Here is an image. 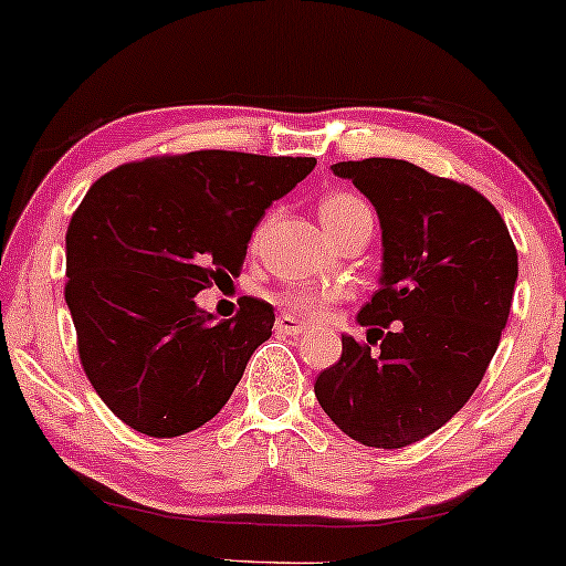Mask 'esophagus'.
Segmentation results:
<instances>
[{"label": "esophagus", "mask_w": 566, "mask_h": 566, "mask_svg": "<svg viewBox=\"0 0 566 566\" xmlns=\"http://www.w3.org/2000/svg\"><path fill=\"white\" fill-rule=\"evenodd\" d=\"M306 323H302V319L291 317V315H281L275 319V331L277 333H285V336H302V333H306Z\"/></svg>", "instance_id": "obj_1"}]
</instances>
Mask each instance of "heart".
<instances>
[{"label": "heart", "instance_id": "1", "mask_svg": "<svg viewBox=\"0 0 566 566\" xmlns=\"http://www.w3.org/2000/svg\"><path fill=\"white\" fill-rule=\"evenodd\" d=\"M369 207L367 201L357 197V193H348V191H333L327 197L319 199V220L327 228V233L336 239V233L340 228H346L348 222H354L357 218H367ZM268 222L264 220L260 228H256V235H262L268 230ZM344 296L338 289H315V285H294V289L283 291L277 296L285 310L294 312L298 317H323L327 312V306Z\"/></svg>", "mask_w": 566, "mask_h": 566}]
</instances>
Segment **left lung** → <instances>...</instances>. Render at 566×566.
Masks as SVG:
<instances>
[{"mask_svg":"<svg viewBox=\"0 0 566 566\" xmlns=\"http://www.w3.org/2000/svg\"><path fill=\"white\" fill-rule=\"evenodd\" d=\"M333 172L378 209L382 277L359 312L367 344L340 338L315 396L357 443L403 449L443 428L483 380L512 310L517 249L499 209L459 180L386 157Z\"/></svg>","mask_w":566,"mask_h":566,"instance_id":"left-lung-1","label":"left lung"}]
</instances>
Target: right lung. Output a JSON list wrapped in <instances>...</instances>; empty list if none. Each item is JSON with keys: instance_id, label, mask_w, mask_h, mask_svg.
<instances>
[{"instance_id": "1", "label": "right lung", "mask_w": 566, "mask_h": 566, "mask_svg": "<svg viewBox=\"0 0 566 566\" xmlns=\"http://www.w3.org/2000/svg\"><path fill=\"white\" fill-rule=\"evenodd\" d=\"M315 165L201 149L120 165L88 188L65 235V302L83 373L128 428L176 438L226 407L275 312L243 296L212 323L197 294L241 275L264 209Z\"/></svg>"}]
</instances>
